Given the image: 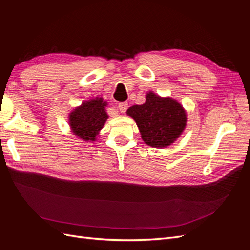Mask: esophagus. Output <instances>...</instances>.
I'll return each instance as SVG.
<instances>
[{"label": "esophagus", "mask_w": 250, "mask_h": 250, "mask_svg": "<svg viewBox=\"0 0 250 250\" xmlns=\"http://www.w3.org/2000/svg\"><path fill=\"white\" fill-rule=\"evenodd\" d=\"M127 108H128V103L127 102H121V103H119V109H120V111L122 112V113H124L127 110Z\"/></svg>", "instance_id": "34e87169"}]
</instances>
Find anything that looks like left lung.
Listing matches in <instances>:
<instances>
[{
	"instance_id": "obj_1",
	"label": "left lung",
	"mask_w": 250,
	"mask_h": 250,
	"mask_svg": "<svg viewBox=\"0 0 250 250\" xmlns=\"http://www.w3.org/2000/svg\"><path fill=\"white\" fill-rule=\"evenodd\" d=\"M131 117L143 141L152 148H167L175 142L188 122L187 110L171 97H161L154 92L146 93V101L133 105L126 111Z\"/></svg>"
}]
</instances>
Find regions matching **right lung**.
I'll use <instances>...</instances> for the list:
<instances>
[{
    "mask_svg": "<svg viewBox=\"0 0 250 250\" xmlns=\"http://www.w3.org/2000/svg\"><path fill=\"white\" fill-rule=\"evenodd\" d=\"M108 103L102 97L83 101L69 113L71 132L81 141L94 143L108 119Z\"/></svg>",
    "mask_w": 250,
    "mask_h": 250,
    "instance_id": "add662e5",
    "label": "right lung"
}]
</instances>
